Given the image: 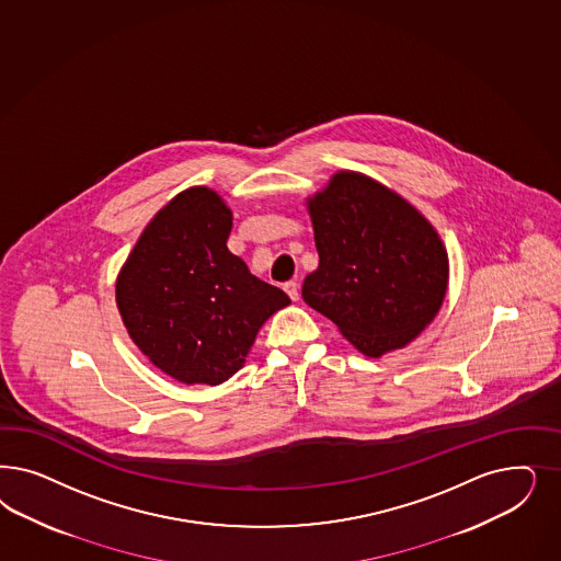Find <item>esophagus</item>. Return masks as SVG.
<instances>
[{"label":"esophagus","mask_w":561,"mask_h":561,"mask_svg":"<svg viewBox=\"0 0 561 561\" xmlns=\"http://www.w3.org/2000/svg\"><path fill=\"white\" fill-rule=\"evenodd\" d=\"M285 290H287V295H289L293 301H297V299H299V285H297L295 280H289V283H285Z\"/></svg>","instance_id":"1"}]
</instances>
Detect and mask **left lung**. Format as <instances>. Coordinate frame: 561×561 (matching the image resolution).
I'll list each match as a JSON object with an SVG mask.
<instances>
[{"instance_id": "1", "label": "left lung", "mask_w": 561, "mask_h": 561, "mask_svg": "<svg viewBox=\"0 0 561 561\" xmlns=\"http://www.w3.org/2000/svg\"><path fill=\"white\" fill-rule=\"evenodd\" d=\"M318 271L304 301L367 357L402 348L421 334L448 289V253L434 227L378 181L339 171L308 199Z\"/></svg>"}]
</instances>
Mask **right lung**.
Here are the masks:
<instances>
[{"label": "right lung", "mask_w": 561, "mask_h": 561, "mask_svg": "<svg viewBox=\"0 0 561 561\" xmlns=\"http://www.w3.org/2000/svg\"><path fill=\"white\" fill-rule=\"evenodd\" d=\"M233 213L198 185L148 222L117 276L127 334L167 376L217 386L237 374L257 330L290 304L229 252Z\"/></svg>", "instance_id": "1"}]
</instances>
